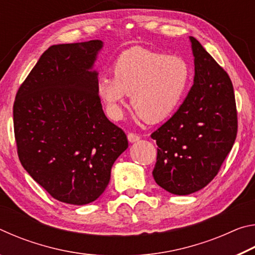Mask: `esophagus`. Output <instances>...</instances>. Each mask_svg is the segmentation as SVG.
I'll use <instances>...</instances> for the list:
<instances>
[{
  "label": "esophagus",
  "instance_id": "34e87169",
  "mask_svg": "<svg viewBox=\"0 0 255 255\" xmlns=\"http://www.w3.org/2000/svg\"><path fill=\"white\" fill-rule=\"evenodd\" d=\"M139 139H140L139 135H137V133H133V132H128V140L130 141V143H135V141Z\"/></svg>",
  "mask_w": 255,
  "mask_h": 255
}]
</instances>
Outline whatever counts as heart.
<instances>
[{
    "instance_id": "obj_1",
    "label": "heart",
    "mask_w": 255,
    "mask_h": 255,
    "mask_svg": "<svg viewBox=\"0 0 255 255\" xmlns=\"http://www.w3.org/2000/svg\"><path fill=\"white\" fill-rule=\"evenodd\" d=\"M114 76H102L98 94L112 119H120L127 94L138 119L156 124L173 114L182 101L190 67L179 55H165L141 46L131 47L116 58Z\"/></svg>"
}]
</instances>
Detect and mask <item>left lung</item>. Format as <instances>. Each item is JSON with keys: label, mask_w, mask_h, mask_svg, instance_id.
Returning a JSON list of instances; mask_svg holds the SVG:
<instances>
[{"label": "left lung", "mask_w": 255, "mask_h": 255, "mask_svg": "<svg viewBox=\"0 0 255 255\" xmlns=\"http://www.w3.org/2000/svg\"><path fill=\"white\" fill-rule=\"evenodd\" d=\"M195 79L179 110L150 137L158 146L153 176L173 195L199 191L213 181L234 145L237 111L232 81L190 37Z\"/></svg>", "instance_id": "obj_1"}]
</instances>
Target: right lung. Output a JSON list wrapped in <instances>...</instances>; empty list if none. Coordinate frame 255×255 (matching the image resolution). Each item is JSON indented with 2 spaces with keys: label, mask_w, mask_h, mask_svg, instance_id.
I'll return each instance as SVG.
<instances>
[{
  "label": "right lung",
  "mask_w": 255,
  "mask_h": 255,
  "mask_svg": "<svg viewBox=\"0 0 255 255\" xmlns=\"http://www.w3.org/2000/svg\"><path fill=\"white\" fill-rule=\"evenodd\" d=\"M101 40L50 46L16 92L14 137L30 176L56 200L86 205L110 181L128 147L126 133L102 110L98 73Z\"/></svg>",
  "instance_id": "obj_1"
}]
</instances>
